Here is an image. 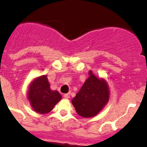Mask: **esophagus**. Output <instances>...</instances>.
Segmentation results:
<instances>
[{"label": "esophagus", "mask_w": 147, "mask_h": 147, "mask_svg": "<svg viewBox=\"0 0 147 147\" xmlns=\"http://www.w3.org/2000/svg\"><path fill=\"white\" fill-rule=\"evenodd\" d=\"M64 98H69L70 96H71V93H65V94H64Z\"/></svg>", "instance_id": "1"}]
</instances>
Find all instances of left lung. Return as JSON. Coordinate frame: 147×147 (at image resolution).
Returning a JSON list of instances; mask_svg holds the SVG:
<instances>
[{"instance_id":"obj_1","label":"left lung","mask_w":147,"mask_h":147,"mask_svg":"<svg viewBox=\"0 0 147 147\" xmlns=\"http://www.w3.org/2000/svg\"><path fill=\"white\" fill-rule=\"evenodd\" d=\"M88 74L89 77L71 101L78 115L87 119L96 116L107 105L110 98L107 82L95 76L92 71Z\"/></svg>"}]
</instances>
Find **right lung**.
<instances>
[{"mask_svg":"<svg viewBox=\"0 0 147 147\" xmlns=\"http://www.w3.org/2000/svg\"><path fill=\"white\" fill-rule=\"evenodd\" d=\"M27 98L36 113H49L62 99V96L57 90L50 88L46 75L35 78L28 85Z\"/></svg>","mask_w":147,"mask_h":147,"instance_id":"obj_1","label":"right lung"}]
</instances>
